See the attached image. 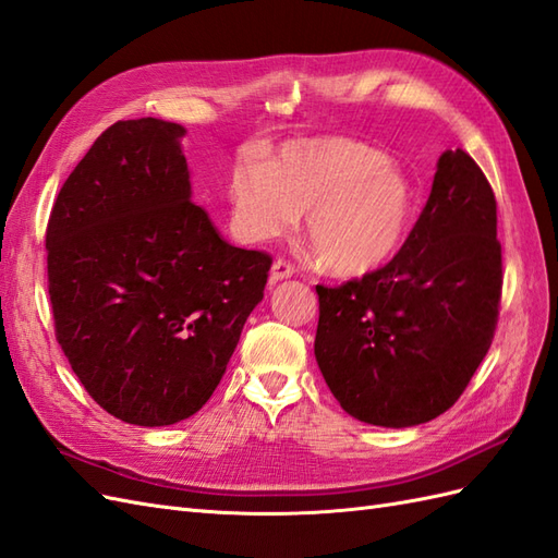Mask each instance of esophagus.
<instances>
[{"label":"esophagus","mask_w":558,"mask_h":558,"mask_svg":"<svg viewBox=\"0 0 558 558\" xmlns=\"http://www.w3.org/2000/svg\"><path fill=\"white\" fill-rule=\"evenodd\" d=\"M294 276V266L290 262L284 259H278L274 262V266H270V282H278V280H288Z\"/></svg>","instance_id":"esophagus-1"}]
</instances>
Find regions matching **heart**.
<instances>
[{"label":"heart","instance_id":"heart-1","mask_svg":"<svg viewBox=\"0 0 558 558\" xmlns=\"http://www.w3.org/2000/svg\"><path fill=\"white\" fill-rule=\"evenodd\" d=\"M233 223L270 240L306 211V235L335 276L359 278L403 247L415 191L391 157L344 136L290 141L264 167L238 165L228 181Z\"/></svg>","mask_w":558,"mask_h":558}]
</instances>
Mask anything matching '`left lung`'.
<instances>
[{"label": "left lung", "instance_id": "1", "mask_svg": "<svg viewBox=\"0 0 558 558\" xmlns=\"http://www.w3.org/2000/svg\"><path fill=\"white\" fill-rule=\"evenodd\" d=\"M316 292L313 351L351 417L403 428L442 415L490 349L502 294L497 203L481 167L462 148L442 153L401 252Z\"/></svg>", "mask_w": 558, "mask_h": 558}]
</instances>
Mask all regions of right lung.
Listing matches in <instances>:
<instances>
[{
  "label": "right lung",
  "instance_id": "1",
  "mask_svg": "<svg viewBox=\"0 0 558 558\" xmlns=\"http://www.w3.org/2000/svg\"><path fill=\"white\" fill-rule=\"evenodd\" d=\"M183 136L155 118L108 126L47 226L56 339L94 401L136 426L177 424L209 401L270 268L191 203Z\"/></svg>",
  "mask_w": 558,
  "mask_h": 558
}]
</instances>
